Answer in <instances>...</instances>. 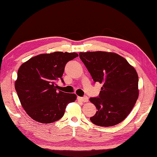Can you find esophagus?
Returning <instances> with one entry per match:
<instances>
[{
	"mask_svg": "<svg viewBox=\"0 0 157 157\" xmlns=\"http://www.w3.org/2000/svg\"><path fill=\"white\" fill-rule=\"evenodd\" d=\"M78 100L79 101H81V102H88V98H87V97H78Z\"/></svg>",
	"mask_w": 157,
	"mask_h": 157,
	"instance_id": "34e87169",
	"label": "esophagus"
}]
</instances>
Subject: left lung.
I'll list each match as a JSON object with an SVG mask.
<instances>
[{
    "label": "left lung",
    "instance_id": "obj_1",
    "mask_svg": "<svg viewBox=\"0 0 157 157\" xmlns=\"http://www.w3.org/2000/svg\"><path fill=\"white\" fill-rule=\"evenodd\" d=\"M79 57L94 82L102 83L98 97L90 98L97 108L90 117L94 124L110 127L130 114L139 97V77L127 60L113 52H80Z\"/></svg>",
    "mask_w": 157,
    "mask_h": 157
}]
</instances>
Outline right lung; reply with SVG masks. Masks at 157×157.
<instances>
[{"label":"right lung","mask_w":157,"mask_h":157,"mask_svg":"<svg viewBox=\"0 0 157 157\" xmlns=\"http://www.w3.org/2000/svg\"><path fill=\"white\" fill-rule=\"evenodd\" d=\"M78 54L55 52L37 55L21 65L18 70L15 89L21 105L32 119L50 123L61 119L68 103L76 99L75 94L56 90L66 63Z\"/></svg>","instance_id":"right-lung-1"}]
</instances>
